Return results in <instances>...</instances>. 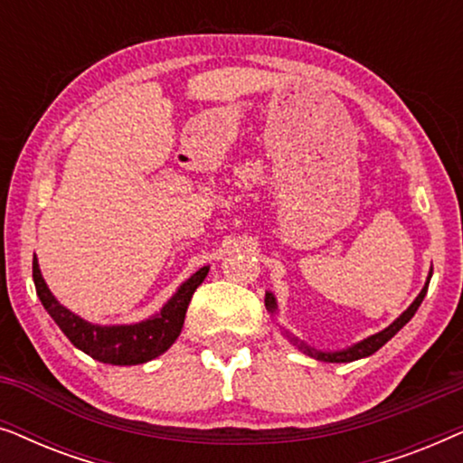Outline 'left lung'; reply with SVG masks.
I'll return each instance as SVG.
<instances>
[{
	"mask_svg": "<svg viewBox=\"0 0 463 463\" xmlns=\"http://www.w3.org/2000/svg\"><path fill=\"white\" fill-rule=\"evenodd\" d=\"M430 278H432V269H430L428 280H426V284H423L421 293L415 297V301L411 303V306H409L407 309H404V312H402L401 316H398V318H396L394 322H392L390 326H385L383 331L371 335V337L358 341V344L345 347V350H316V347L307 345L306 341H301L299 337H295L293 333L284 331L282 326H280V328H282L284 337H287V339L290 341V344H293V345L297 347V350H301L303 354H307V356H312V358H316V360H322V363H354V360L366 358V356H371V354H375V352L379 350V347L388 344V341H390L392 337H394V335H396L398 331H401V328H402L404 325H407V322H409L411 318H413L415 312H417V307L421 306L423 297H426V293H428ZM265 309H268V312H269L271 316L278 314V301H276V297H274V293H271V290H268V293H265Z\"/></svg>",
	"mask_w": 463,
	"mask_h": 463,
	"instance_id": "8db88e82",
	"label": "left lung"
}]
</instances>
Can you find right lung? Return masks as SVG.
I'll return each mask as SVG.
<instances>
[{"instance_id": "right-lung-1", "label": "right lung", "mask_w": 463, "mask_h": 463, "mask_svg": "<svg viewBox=\"0 0 463 463\" xmlns=\"http://www.w3.org/2000/svg\"><path fill=\"white\" fill-rule=\"evenodd\" d=\"M208 269L211 268L204 265L189 276L185 282H181V287L164 303L160 312L149 316V318L130 322V325H94L56 299L43 280L37 257H33L35 290L50 318L59 325L61 331L67 335V339L78 350L99 360V363L118 366L149 363V360L162 356L175 344L181 335L183 322H185L189 301H192L195 288L204 282Z\"/></svg>"}]
</instances>
